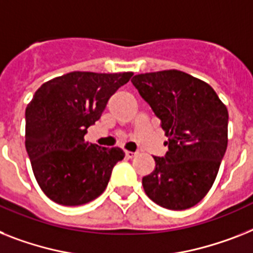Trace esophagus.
Listing matches in <instances>:
<instances>
[{"instance_id":"34e87169","label":"esophagus","mask_w":253,"mask_h":253,"mask_svg":"<svg viewBox=\"0 0 253 253\" xmlns=\"http://www.w3.org/2000/svg\"><path fill=\"white\" fill-rule=\"evenodd\" d=\"M137 155V152H131V151H125V156L128 158V159H131V158H134Z\"/></svg>"}]
</instances>
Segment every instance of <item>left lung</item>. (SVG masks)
Listing matches in <instances>:
<instances>
[{"label": "left lung", "mask_w": 253, "mask_h": 253, "mask_svg": "<svg viewBox=\"0 0 253 253\" xmlns=\"http://www.w3.org/2000/svg\"><path fill=\"white\" fill-rule=\"evenodd\" d=\"M131 84L162 123L168 141L155 170L142 178L146 195L167 210L191 208L216 179L227 147L229 114L216 91L182 71L135 75Z\"/></svg>", "instance_id": "obj_1"}]
</instances>
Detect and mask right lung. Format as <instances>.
I'll return each instance as SVG.
<instances>
[{
  "label": "right lung",
  "mask_w": 253,
  "mask_h": 253,
  "mask_svg": "<svg viewBox=\"0 0 253 253\" xmlns=\"http://www.w3.org/2000/svg\"><path fill=\"white\" fill-rule=\"evenodd\" d=\"M131 76L71 72L35 93L26 108V149L40 187L53 202L81 206L106 190L124 151L91 145L84 137Z\"/></svg>",
  "instance_id": "1"
}]
</instances>
